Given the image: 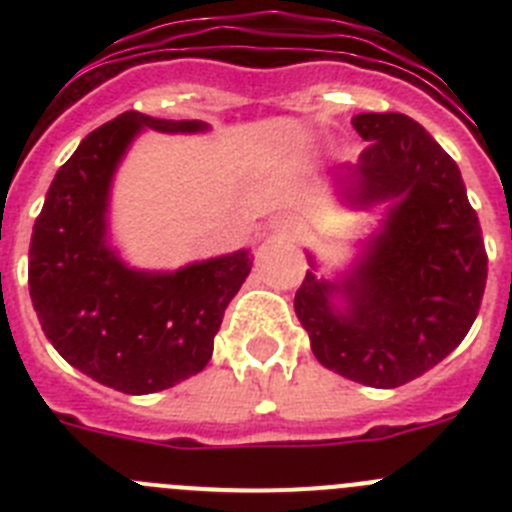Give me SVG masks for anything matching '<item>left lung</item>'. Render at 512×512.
<instances>
[{
    "label": "left lung",
    "mask_w": 512,
    "mask_h": 512,
    "mask_svg": "<svg viewBox=\"0 0 512 512\" xmlns=\"http://www.w3.org/2000/svg\"><path fill=\"white\" fill-rule=\"evenodd\" d=\"M354 128L369 143L359 164L338 174L343 200L395 205L343 282L307 271L295 312L325 369L392 390L464 341L485 295L487 251L459 166L423 125L400 112H364ZM338 291L343 313L329 302Z\"/></svg>",
    "instance_id": "left-lung-1"
}]
</instances>
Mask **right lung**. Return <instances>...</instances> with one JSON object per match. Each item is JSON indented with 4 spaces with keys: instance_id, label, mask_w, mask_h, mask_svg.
Here are the masks:
<instances>
[{
    "instance_id": "obj_1",
    "label": "right lung",
    "mask_w": 512,
    "mask_h": 512,
    "mask_svg": "<svg viewBox=\"0 0 512 512\" xmlns=\"http://www.w3.org/2000/svg\"><path fill=\"white\" fill-rule=\"evenodd\" d=\"M143 128L197 133L205 122L122 112L56 171L33 225L27 284L45 338L94 382L151 395L200 374L225 307L251 271L248 251L174 274L128 269L107 246L112 174Z\"/></svg>"
}]
</instances>
